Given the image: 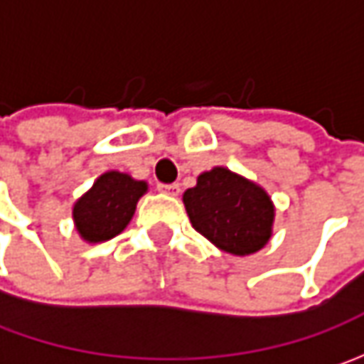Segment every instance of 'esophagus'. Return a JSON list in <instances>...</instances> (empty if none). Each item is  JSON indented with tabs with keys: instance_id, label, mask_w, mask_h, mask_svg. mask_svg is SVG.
Masks as SVG:
<instances>
[{
	"instance_id": "1",
	"label": "esophagus",
	"mask_w": 364,
	"mask_h": 364,
	"mask_svg": "<svg viewBox=\"0 0 364 364\" xmlns=\"http://www.w3.org/2000/svg\"><path fill=\"white\" fill-rule=\"evenodd\" d=\"M158 190L170 196H178L180 194V184H158Z\"/></svg>"
}]
</instances>
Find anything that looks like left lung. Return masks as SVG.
Wrapping results in <instances>:
<instances>
[{
  "label": "left lung",
  "mask_w": 364,
  "mask_h": 364,
  "mask_svg": "<svg viewBox=\"0 0 364 364\" xmlns=\"http://www.w3.org/2000/svg\"><path fill=\"white\" fill-rule=\"evenodd\" d=\"M190 223L225 253L253 255L273 237L275 204L257 182L215 166L182 194Z\"/></svg>",
  "instance_id": "left-lung-1"
}]
</instances>
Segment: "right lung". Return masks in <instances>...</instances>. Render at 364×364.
Returning a JSON list of instances; mask_svg holds the SVG:
<instances>
[{
	"mask_svg": "<svg viewBox=\"0 0 364 364\" xmlns=\"http://www.w3.org/2000/svg\"><path fill=\"white\" fill-rule=\"evenodd\" d=\"M146 180H135L119 170H107L77 203L73 223L85 243H105L125 231L135 215V206L147 192Z\"/></svg>",
	"mask_w": 364,
	"mask_h": 364,
	"instance_id": "add662e5",
	"label": "right lung"
}]
</instances>
